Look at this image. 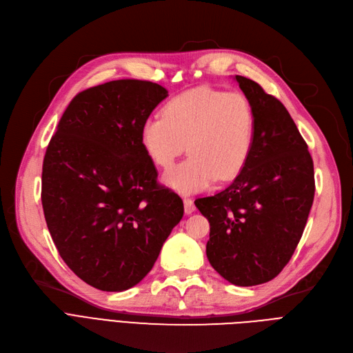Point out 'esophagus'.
<instances>
[{"label":"esophagus","mask_w":353,"mask_h":353,"mask_svg":"<svg viewBox=\"0 0 353 353\" xmlns=\"http://www.w3.org/2000/svg\"><path fill=\"white\" fill-rule=\"evenodd\" d=\"M183 203H184V213H186V214H192L196 210L194 201L192 199H184Z\"/></svg>","instance_id":"34e87169"}]
</instances>
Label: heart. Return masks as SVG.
<instances>
[{"label": "heart", "mask_w": 353, "mask_h": 353, "mask_svg": "<svg viewBox=\"0 0 353 353\" xmlns=\"http://www.w3.org/2000/svg\"><path fill=\"white\" fill-rule=\"evenodd\" d=\"M161 114L143 123L141 143L163 169H169L188 143L190 156L163 177L173 190L197 193L245 169L254 144L256 116L243 94L196 87L167 101Z\"/></svg>", "instance_id": "heart-1"}]
</instances>
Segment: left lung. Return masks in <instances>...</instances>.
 I'll use <instances>...</instances> for the list:
<instances>
[{"mask_svg": "<svg viewBox=\"0 0 353 353\" xmlns=\"http://www.w3.org/2000/svg\"><path fill=\"white\" fill-rule=\"evenodd\" d=\"M256 116L254 144L229 188L194 201L210 223L206 254L236 286L272 281L290 261L314 196L313 160L286 107L250 79L236 76Z\"/></svg>", "mask_w": 353, "mask_h": 353, "instance_id": "left-lung-1", "label": "left lung"}]
</instances>
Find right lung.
Segmentation results:
<instances>
[{
    "label": "right lung",
    "mask_w": 353,
    "mask_h": 353,
    "mask_svg": "<svg viewBox=\"0 0 353 353\" xmlns=\"http://www.w3.org/2000/svg\"><path fill=\"white\" fill-rule=\"evenodd\" d=\"M169 92L116 80L71 100L43 163L47 228L65 265L90 286L123 292L152 270L183 217V200L157 183L141 125Z\"/></svg>",
    "instance_id": "right-lung-1"
}]
</instances>
